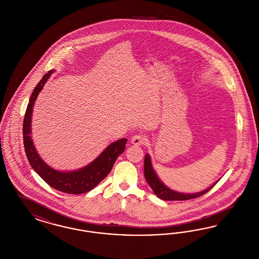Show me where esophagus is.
<instances>
[{
  "mask_svg": "<svg viewBox=\"0 0 259 259\" xmlns=\"http://www.w3.org/2000/svg\"><path fill=\"white\" fill-rule=\"evenodd\" d=\"M131 142L133 145H137V146H143V145H146L147 142H148V139L145 135H142V134H136V135L132 137L131 139Z\"/></svg>",
  "mask_w": 259,
  "mask_h": 259,
  "instance_id": "34e87169",
  "label": "esophagus"
}]
</instances>
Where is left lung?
<instances>
[{
    "mask_svg": "<svg viewBox=\"0 0 259 259\" xmlns=\"http://www.w3.org/2000/svg\"><path fill=\"white\" fill-rule=\"evenodd\" d=\"M145 169V178L146 181L148 183L149 186L152 188L153 192L156 194L157 197L160 198L162 200H166V201H185V200H190V199H194V198L200 197L202 195H204L205 193H207L209 191L214 185H211L208 189L199 192V193H195V194H184V193H179L176 192L174 190L169 189L168 187H166L165 185H163L159 181L158 177L156 176L155 172L152 169L151 166V161L149 158V155L147 154L145 157V165H144Z\"/></svg>",
    "mask_w": 259,
    "mask_h": 259,
    "instance_id": "obj_1",
    "label": "left lung"
}]
</instances>
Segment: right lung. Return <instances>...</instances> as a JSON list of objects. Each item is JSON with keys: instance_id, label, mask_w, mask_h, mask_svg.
Segmentation results:
<instances>
[{"instance_id": "right-lung-1", "label": "right lung", "mask_w": 259, "mask_h": 259, "mask_svg": "<svg viewBox=\"0 0 259 259\" xmlns=\"http://www.w3.org/2000/svg\"><path fill=\"white\" fill-rule=\"evenodd\" d=\"M53 71L45 74L34 88L29 100L23 120V144L29 163L37 175L56 190L69 194H81L90 191L109 175L116 158L122 153L127 139H121L111 144L98 157L87 167L74 172H60L53 170L40 159L31 140V115L34 102Z\"/></svg>"}]
</instances>
